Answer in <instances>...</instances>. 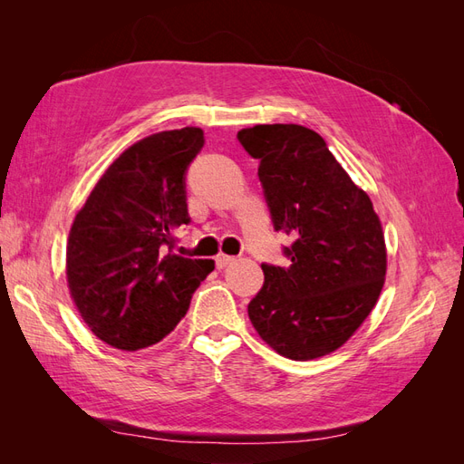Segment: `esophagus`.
I'll use <instances>...</instances> for the list:
<instances>
[{"instance_id": "esophagus-1", "label": "esophagus", "mask_w": 464, "mask_h": 464, "mask_svg": "<svg viewBox=\"0 0 464 464\" xmlns=\"http://www.w3.org/2000/svg\"><path fill=\"white\" fill-rule=\"evenodd\" d=\"M234 261V257H230V256H224V254H220L217 259H215V263H217V269H224V266H228L230 263Z\"/></svg>"}]
</instances>
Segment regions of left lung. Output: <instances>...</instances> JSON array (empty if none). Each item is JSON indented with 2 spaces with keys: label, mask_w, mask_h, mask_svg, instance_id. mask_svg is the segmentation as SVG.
Wrapping results in <instances>:
<instances>
[{
  "label": "left lung",
  "mask_w": 464,
  "mask_h": 464,
  "mask_svg": "<svg viewBox=\"0 0 464 464\" xmlns=\"http://www.w3.org/2000/svg\"><path fill=\"white\" fill-rule=\"evenodd\" d=\"M237 141L259 160V181L288 266L263 263V288L247 314L261 339L290 360L343 346L383 288L387 254L370 198L331 154L325 139L294 123L256 125Z\"/></svg>",
  "instance_id": "8db88e82"
}]
</instances>
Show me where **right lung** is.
Segmentation results:
<instances>
[{
	"mask_svg": "<svg viewBox=\"0 0 464 464\" xmlns=\"http://www.w3.org/2000/svg\"><path fill=\"white\" fill-rule=\"evenodd\" d=\"M205 145L199 128L154 133L111 162L67 242V283L89 329L139 350L162 341L189 310L213 259L174 254L189 224L186 174Z\"/></svg>",
	"mask_w": 464,
	"mask_h": 464,
	"instance_id": "right-lung-1",
	"label": "right lung"
}]
</instances>
